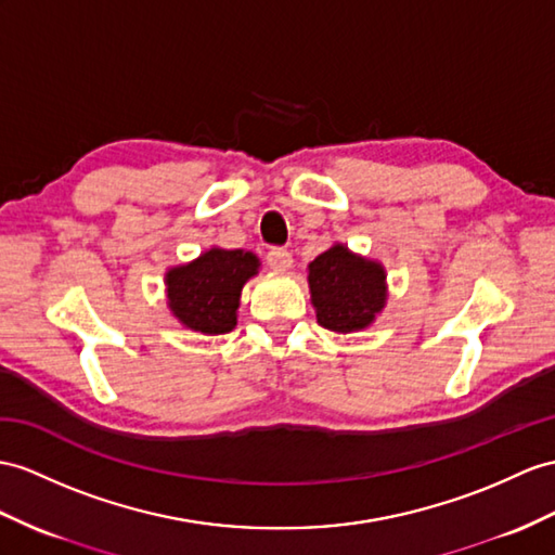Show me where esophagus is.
<instances>
[{
    "label": "esophagus",
    "mask_w": 555,
    "mask_h": 555,
    "mask_svg": "<svg viewBox=\"0 0 555 555\" xmlns=\"http://www.w3.org/2000/svg\"><path fill=\"white\" fill-rule=\"evenodd\" d=\"M266 259H268V266L273 268L275 273H285V270H289L292 263H294L292 254H289L287 249H282V247H273V249H270V251L266 254Z\"/></svg>",
    "instance_id": "1"
}]
</instances>
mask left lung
Wrapping results in <instances>:
<instances>
[{
	"instance_id": "8db88e82",
	"label": "left lung",
	"mask_w": 555,
	"mask_h": 555,
	"mask_svg": "<svg viewBox=\"0 0 555 555\" xmlns=\"http://www.w3.org/2000/svg\"><path fill=\"white\" fill-rule=\"evenodd\" d=\"M310 301L330 332L370 327L386 306V270L344 245H334L308 263Z\"/></svg>"
}]
</instances>
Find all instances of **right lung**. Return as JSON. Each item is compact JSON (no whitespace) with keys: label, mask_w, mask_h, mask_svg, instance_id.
Returning <instances> with one entry per match:
<instances>
[{"label":"right lung","mask_w":555,"mask_h":555,"mask_svg":"<svg viewBox=\"0 0 555 555\" xmlns=\"http://www.w3.org/2000/svg\"><path fill=\"white\" fill-rule=\"evenodd\" d=\"M259 266L251 251L211 247L195 261L169 270V310L188 330L228 334L237 324L242 287L259 273Z\"/></svg>","instance_id":"right-lung-1"}]
</instances>
